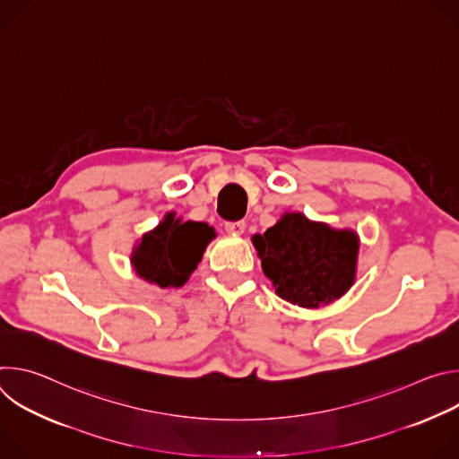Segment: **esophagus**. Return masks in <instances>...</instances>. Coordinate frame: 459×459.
I'll return each instance as SVG.
<instances>
[{
    "label": "esophagus",
    "mask_w": 459,
    "mask_h": 459,
    "mask_svg": "<svg viewBox=\"0 0 459 459\" xmlns=\"http://www.w3.org/2000/svg\"><path fill=\"white\" fill-rule=\"evenodd\" d=\"M225 230L230 234H243L245 232V221H227Z\"/></svg>",
    "instance_id": "34e87169"
}]
</instances>
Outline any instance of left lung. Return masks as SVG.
I'll list each match as a JSON object with an SVG mask.
<instances>
[{
	"label": "left lung",
	"mask_w": 459,
	"mask_h": 459,
	"mask_svg": "<svg viewBox=\"0 0 459 459\" xmlns=\"http://www.w3.org/2000/svg\"><path fill=\"white\" fill-rule=\"evenodd\" d=\"M252 241L265 276L292 305L316 308L338 299L354 283L359 241L352 230H334L296 212Z\"/></svg>",
	"instance_id": "8db88e82"
}]
</instances>
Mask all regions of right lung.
Instances as JSON below:
<instances>
[{"mask_svg": "<svg viewBox=\"0 0 459 459\" xmlns=\"http://www.w3.org/2000/svg\"><path fill=\"white\" fill-rule=\"evenodd\" d=\"M214 229L202 221H179L169 214L165 221L142 238L133 254L136 273L151 283L181 287L202 261Z\"/></svg>", "mask_w": 459, "mask_h": 459, "instance_id": "right-lung-1", "label": "right lung"}]
</instances>
